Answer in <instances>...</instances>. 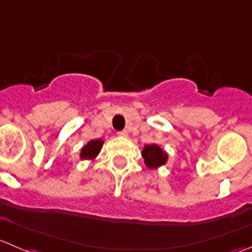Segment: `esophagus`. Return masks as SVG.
Listing matches in <instances>:
<instances>
[{
	"label": "esophagus",
	"mask_w": 252,
	"mask_h": 252,
	"mask_svg": "<svg viewBox=\"0 0 252 252\" xmlns=\"http://www.w3.org/2000/svg\"><path fill=\"white\" fill-rule=\"evenodd\" d=\"M118 136H121V138H126V136H128V131L126 130L118 131Z\"/></svg>",
	"instance_id": "obj_1"
}]
</instances>
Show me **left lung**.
Listing matches in <instances>:
<instances>
[{
	"label": "left lung",
	"instance_id": "left-lung-1",
	"mask_svg": "<svg viewBox=\"0 0 252 252\" xmlns=\"http://www.w3.org/2000/svg\"><path fill=\"white\" fill-rule=\"evenodd\" d=\"M144 160H145V165L149 168H158L160 166L165 165L167 161V154L162 150L156 144H150V145L144 146L143 151H141Z\"/></svg>",
	"mask_w": 252,
	"mask_h": 252
}]
</instances>
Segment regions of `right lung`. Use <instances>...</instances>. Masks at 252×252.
Instances as JSON below:
<instances>
[{
  "label": "right lung",
  "instance_id": "add662e5",
  "mask_svg": "<svg viewBox=\"0 0 252 252\" xmlns=\"http://www.w3.org/2000/svg\"><path fill=\"white\" fill-rule=\"evenodd\" d=\"M102 145H103V140L101 139H96V140H91L81 149V154L80 158L82 160H94L101 151Z\"/></svg>",
  "mask_w": 252,
  "mask_h": 252
}]
</instances>
